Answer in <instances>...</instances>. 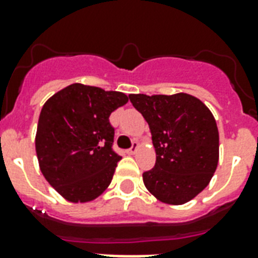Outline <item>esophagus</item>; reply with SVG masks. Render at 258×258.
<instances>
[{
  "label": "esophagus",
  "instance_id": "obj_1",
  "mask_svg": "<svg viewBox=\"0 0 258 258\" xmlns=\"http://www.w3.org/2000/svg\"><path fill=\"white\" fill-rule=\"evenodd\" d=\"M138 149H139V143H138V142H134L133 147H131L130 150H127V154H130V155H134V154L138 151Z\"/></svg>",
  "mask_w": 258,
  "mask_h": 258
}]
</instances>
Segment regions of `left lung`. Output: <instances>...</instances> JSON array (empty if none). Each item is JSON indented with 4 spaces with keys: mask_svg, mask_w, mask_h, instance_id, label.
I'll return each instance as SVG.
<instances>
[{
    "mask_svg": "<svg viewBox=\"0 0 258 258\" xmlns=\"http://www.w3.org/2000/svg\"><path fill=\"white\" fill-rule=\"evenodd\" d=\"M130 101L149 123L157 162L143 172L146 188L158 201L183 205L197 197L216 172L220 135L206 105L188 93H131Z\"/></svg>",
    "mask_w": 258,
    "mask_h": 258,
    "instance_id": "1",
    "label": "left lung"
}]
</instances>
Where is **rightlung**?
I'll return each mask as SVG.
<instances>
[{"label": "right lung", "instance_id": "obj_1", "mask_svg": "<svg viewBox=\"0 0 258 258\" xmlns=\"http://www.w3.org/2000/svg\"><path fill=\"white\" fill-rule=\"evenodd\" d=\"M128 101L117 91L75 83L42 105L36 154L42 175L74 204L96 200L109 186L117 162L109 115Z\"/></svg>", "mask_w": 258, "mask_h": 258}]
</instances>
